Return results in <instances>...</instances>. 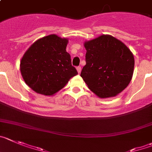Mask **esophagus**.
I'll return each instance as SVG.
<instances>
[{
    "instance_id": "34e87169",
    "label": "esophagus",
    "mask_w": 152,
    "mask_h": 152,
    "mask_svg": "<svg viewBox=\"0 0 152 152\" xmlns=\"http://www.w3.org/2000/svg\"><path fill=\"white\" fill-rule=\"evenodd\" d=\"M77 72H78V74H80V72H81V67L80 66L77 67Z\"/></svg>"
}]
</instances>
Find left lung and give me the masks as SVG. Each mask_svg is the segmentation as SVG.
<instances>
[{
	"mask_svg": "<svg viewBox=\"0 0 152 152\" xmlns=\"http://www.w3.org/2000/svg\"><path fill=\"white\" fill-rule=\"evenodd\" d=\"M86 65L80 73L88 88L102 99L121 93L131 80L134 56L115 37L102 34L84 42Z\"/></svg>",
	"mask_w": 152,
	"mask_h": 152,
	"instance_id": "obj_1",
	"label": "left lung"
}]
</instances>
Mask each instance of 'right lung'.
Wrapping results in <instances>:
<instances>
[{"label": "right lung", "instance_id": "right-lung-1", "mask_svg": "<svg viewBox=\"0 0 152 152\" xmlns=\"http://www.w3.org/2000/svg\"><path fill=\"white\" fill-rule=\"evenodd\" d=\"M69 42L50 34L33 43L20 61V72L26 83L37 93L53 96L77 75L66 52Z\"/></svg>", "mask_w": 152, "mask_h": 152}]
</instances>
